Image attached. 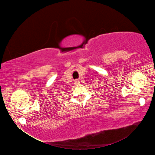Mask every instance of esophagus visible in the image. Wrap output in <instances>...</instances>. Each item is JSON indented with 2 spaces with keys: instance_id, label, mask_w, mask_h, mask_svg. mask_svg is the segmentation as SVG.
<instances>
[{
  "instance_id": "1",
  "label": "esophagus",
  "mask_w": 155,
  "mask_h": 155,
  "mask_svg": "<svg viewBox=\"0 0 155 155\" xmlns=\"http://www.w3.org/2000/svg\"><path fill=\"white\" fill-rule=\"evenodd\" d=\"M75 84H79V81H75Z\"/></svg>"
}]
</instances>
